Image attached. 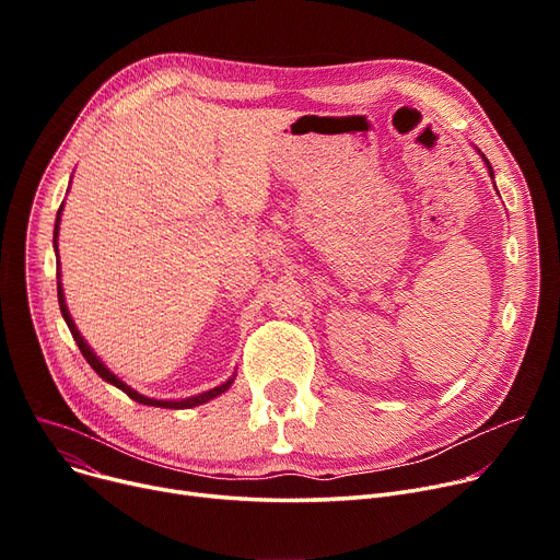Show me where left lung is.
Returning <instances> with one entry per match:
<instances>
[{"instance_id":"1","label":"left lung","mask_w":560,"mask_h":560,"mask_svg":"<svg viewBox=\"0 0 560 560\" xmlns=\"http://www.w3.org/2000/svg\"><path fill=\"white\" fill-rule=\"evenodd\" d=\"M488 163V161H486ZM488 167H490V163H488ZM490 174H492V167H490Z\"/></svg>"}]
</instances>
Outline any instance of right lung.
Here are the masks:
<instances>
[{
  "instance_id": "obj_1",
  "label": "right lung",
  "mask_w": 560,
  "mask_h": 560,
  "mask_svg": "<svg viewBox=\"0 0 560 560\" xmlns=\"http://www.w3.org/2000/svg\"><path fill=\"white\" fill-rule=\"evenodd\" d=\"M61 211H63V203H61V209H58V215H56V224H54V247H56V238H58V222H61ZM58 279H61V272L56 275ZM56 288H58V306H61V313H63V317H66V322H68V327H70V334H72V338L77 340V345H79V349H81V354H83V359L91 363V368L104 378V381H108V384H113L115 388H120L122 393H127L133 401H138V404H147V406H156V408H192V406H199V404H206V401H211L213 397H218V395H222L229 386H231V381H226V384H222V386H218V388H213V390H209V393H203V395H197V397H188V399H182V401H161V399H147V397H142V395H138L136 390H131L127 384H122L120 378H117L113 372H108V368H104V363L93 354L91 351V347L85 345V340L81 338V334L77 331V327H74V322H72V317H70V313H68V306H66V298H63V288H61V281L56 283Z\"/></svg>"
}]
</instances>
